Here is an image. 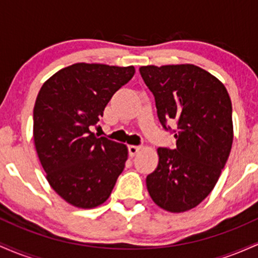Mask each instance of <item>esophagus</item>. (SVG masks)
Instances as JSON below:
<instances>
[{
	"mask_svg": "<svg viewBox=\"0 0 258 258\" xmlns=\"http://www.w3.org/2000/svg\"><path fill=\"white\" fill-rule=\"evenodd\" d=\"M141 149H142V147H139V146H128V154L131 156H135Z\"/></svg>",
	"mask_w": 258,
	"mask_h": 258,
	"instance_id": "esophagus-1",
	"label": "esophagus"
}]
</instances>
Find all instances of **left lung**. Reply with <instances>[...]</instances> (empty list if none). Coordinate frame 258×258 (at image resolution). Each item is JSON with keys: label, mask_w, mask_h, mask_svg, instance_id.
I'll return each mask as SVG.
<instances>
[{"label": "left lung", "mask_w": 258, "mask_h": 258, "mask_svg": "<svg viewBox=\"0 0 258 258\" xmlns=\"http://www.w3.org/2000/svg\"><path fill=\"white\" fill-rule=\"evenodd\" d=\"M155 98L162 127L174 122L176 148H159V164L147 176L156 205L178 214L212 191L233 143L232 102L224 85L193 64L139 68Z\"/></svg>", "instance_id": "obj_1"}]
</instances>
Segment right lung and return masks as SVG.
<instances>
[{"instance_id": "obj_1", "label": "right lung", "mask_w": 258, "mask_h": 258, "mask_svg": "<svg viewBox=\"0 0 258 258\" xmlns=\"http://www.w3.org/2000/svg\"><path fill=\"white\" fill-rule=\"evenodd\" d=\"M135 72L133 67L76 63L55 73L38 92L35 148L49 185L70 205H102L125 168V144L97 138L90 128Z\"/></svg>"}]
</instances>
